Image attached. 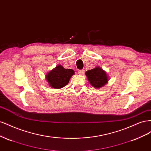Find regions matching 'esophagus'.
I'll list each match as a JSON object with an SVG mask.
<instances>
[{"label":"esophagus","instance_id":"obj_1","mask_svg":"<svg viewBox=\"0 0 151 151\" xmlns=\"http://www.w3.org/2000/svg\"><path fill=\"white\" fill-rule=\"evenodd\" d=\"M84 70H79L78 71V74L79 75H83V74H84Z\"/></svg>","mask_w":151,"mask_h":151}]
</instances>
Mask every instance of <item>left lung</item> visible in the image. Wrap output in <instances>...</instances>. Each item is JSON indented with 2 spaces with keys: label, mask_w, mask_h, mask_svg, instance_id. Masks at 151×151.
<instances>
[{
  "label": "left lung",
  "mask_w": 151,
  "mask_h": 151,
  "mask_svg": "<svg viewBox=\"0 0 151 151\" xmlns=\"http://www.w3.org/2000/svg\"><path fill=\"white\" fill-rule=\"evenodd\" d=\"M85 74L90 84L96 89L101 88L108 83L109 77L106 72L99 66L86 71Z\"/></svg>",
  "instance_id": "1"
}]
</instances>
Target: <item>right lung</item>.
<instances>
[{
    "mask_svg": "<svg viewBox=\"0 0 151 151\" xmlns=\"http://www.w3.org/2000/svg\"><path fill=\"white\" fill-rule=\"evenodd\" d=\"M74 74V70L65 68L61 65L48 72L45 76L48 84L54 89H60L68 84L71 77Z\"/></svg>",
    "mask_w": 151,
    "mask_h": 151,
    "instance_id": "add662e5",
    "label": "right lung"
}]
</instances>
